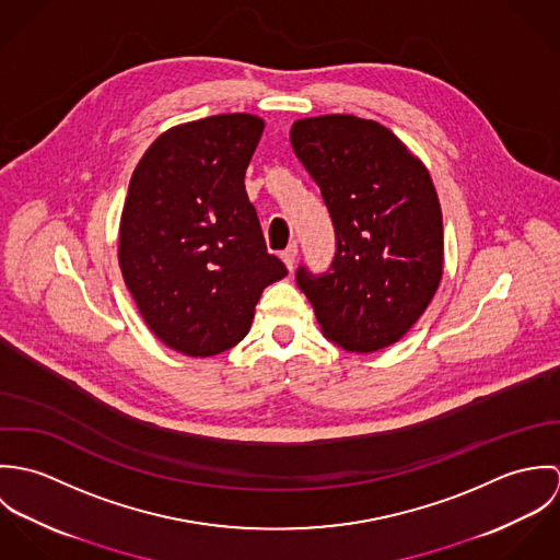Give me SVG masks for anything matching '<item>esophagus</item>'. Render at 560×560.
<instances>
[{
    "label": "esophagus",
    "mask_w": 560,
    "mask_h": 560,
    "mask_svg": "<svg viewBox=\"0 0 560 560\" xmlns=\"http://www.w3.org/2000/svg\"><path fill=\"white\" fill-rule=\"evenodd\" d=\"M280 258L284 260V265H287L289 269H293L295 258H298V245H295V243H291L287 249H282V252H280Z\"/></svg>",
    "instance_id": "34e87169"
}]
</instances>
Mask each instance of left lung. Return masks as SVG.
<instances>
[{"label": "left lung", "instance_id": "left-lung-1", "mask_svg": "<svg viewBox=\"0 0 560 560\" xmlns=\"http://www.w3.org/2000/svg\"><path fill=\"white\" fill-rule=\"evenodd\" d=\"M336 237L323 273L298 267L323 334L355 353L384 349L424 313L442 280V209L422 161L375 120L351 114L291 127Z\"/></svg>", "mask_w": 560, "mask_h": 560}]
</instances>
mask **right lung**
<instances>
[{"label":"right lung","instance_id":"obj_1","mask_svg":"<svg viewBox=\"0 0 560 560\" xmlns=\"http://www.w3.org/2000/svg\"><path fill=\"white\" fill-rule=\"evenodd\" d=\"M262 127L249 114L174 127L131 176L118 241L122 278L153 334L185 355L235 347L260 293L287 276L267 252L243 183Z\"/></svg>","mask_w":560,"mask_h":560}]
</instances>
